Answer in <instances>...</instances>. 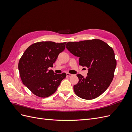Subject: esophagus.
<instances>
[{"instance_id": "1", "label": "esophagus", "mask_w": 132, "mask_h": 132, "mask_svg": "<svg viewBox=\"0 0 132 132\" xmlns=\"http://www.w3.org/2000/svg\"><path fill=\"white\" fill-rule=\"evenodd\" d=\"M66 74H67V77H71V76H73V74H70V73H67Z\"/></svg>"}]
</instances>
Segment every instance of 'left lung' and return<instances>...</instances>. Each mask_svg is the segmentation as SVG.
<instances>
[{"instance_id": "8db88e82", "label": "left lung", "mask_w": 132, "mask_h": 132, "mask_svg": "<svg viewBox=\"0 0 132 132\" xmlns=\"http://www.w3.org/2000/svg\"><path fill=\"white\" fill-rule=\"evenodd\" d=\"M66 48L79 58V65L88 68L87 77L77 75L79 82L74 86L78 96L85 100L98 97L112 81L117 63L113 49L100 39L69 42Z\"/></svg>"}]
</instances>
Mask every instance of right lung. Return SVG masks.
Returning <instances> with one entry per match:
<instances>
[{
  "label": "right lung",
  "mask_w": 132,
  "mask_h": 132,
  "mask_svg": "<svg viewBox=\"0 0 132 132\" xmlns=\"http://www.w3.org/2000/svg\"><path fill=\"white\" fill-rule=\"evenodd\" d=\"M66 42H39L32 44L20 59L18 68L23 84L40 97H47L56 91L66 74H55L52 67L58 55L64 50Z\"/></svg>",
  "instance_id": "1"
}]
</instances>
